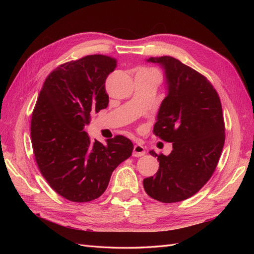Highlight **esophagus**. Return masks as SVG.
Returning <instances> with one entry per match:
<instances>
[{
  "label": "esophagus",
  "mask_w": 254,
  "mask_h": 254,
  "mask_svg": "<svg viewBox=\"0 0 254 254\" xmlns=\"http://www.w3.org/2000/svg\"><path fill=\"white\" fill-rule=\"evenodd\" d=\"M146 153L145 148L141 144H135L134 147H133V152H132V156L133 157H142Z\"/></svg>",
  "instance_id": "obj_1"
}]
</instances>
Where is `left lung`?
<instances>
[{
    "mask_svg": "<svg viewBox=\"0 0 254 254\" xmlns=\"http://www.w3.org/2000/svg\"><path fill=\"white\" fill-rule=\"evenodd\" d=\"M164 70L167 93L153 133L173 143L168 156L157 157L156 176L143 180L146 193L164 203L186 200L209 181L225 144V123L216 90L203 75L171 56L150 57Z\"/></svg>",
    "mask_w": 254,
    "mask_h": 254,
    "instance_id": "left-lung-1",
    "label": "left lung"
}]
</instances>
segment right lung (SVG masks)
I'll return each mask as SVG.
<instances>
[{
    "label": "right lung",
    "mask_w": 254,
    "mask_h": 254,
    "mask_svg": "<svg viewBox=\"0 0 254 254\" xmlns=\"http://www.w3.org/2000/svg\"><path fill=\"white\" fill-rule=\"evenodd\" d=\"M117 60L90 55L55 68L45 79L30 123L38 167L57 194L88 202L104 194L112 172L131 156L133 144L117 135L103 144L84 131L91 115L107 108L105 81Z\"/></svg>",
    "instance_id": "1"
}]
</instances>
